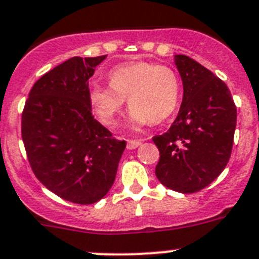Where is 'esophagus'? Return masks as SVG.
<instances>
[{
	"mask_svg": "<svg viewBox=\"0 0 259 259\" xmlns=\"http://www.w3.org/2000/svg\"><path fill=\"white\" fill-rule=\"evenodd\" d=\"M142 144V141H138V139H130L127 141V148L129 150H134L137 147H139Z\"/></svg>",
	"mask_w": 259,
	"mask_h": 259,
	"instance_id": "esophagus-1",
	"label": "esophagus"
}]
</instances>
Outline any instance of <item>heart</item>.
I'll use <instances>...</instances> for the list:
<instances>
[{
  "mask_svg": "<svg viewBox=\"0 0 259 259\" xmlns=\"http://www.w3.org/2000/svg\"><path fill=\"white\" fill-rule=\"evenodd\" d=\"M109 86L92 83L88 98L102 124L112 126L127 99L135 125L160 124L176 111L181 97L179 76L171 67L132 62L108 73Z\"/></svg>",
  "mask_w": 259,
  "mask_h": 259,
  "instance_id": "heart-1",
  "label": "heart"
}]
</instances>
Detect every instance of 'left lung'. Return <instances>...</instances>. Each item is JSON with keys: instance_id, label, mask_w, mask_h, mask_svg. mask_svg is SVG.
<instances>
[{"instance_id": "obj_1", "label": "left lung", "mask_w": 259, "mask_h": 259, "mask_svg": "<svg viewBox=\"0 0 259 259\" xmlns=\"http://www.w3.org/2000/svg\"><path fill=\"white\" fill-rule=\"evenodd\" d=\"M183 82L181 109L166 133L155 135V174L165 187L193 193L209 186L231 156L236 106L227 85L187 55H176Z\"/></svg>"}]
</instances>
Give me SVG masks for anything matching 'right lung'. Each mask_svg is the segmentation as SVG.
Instances as JSON below:
<instances>
[{"mask_svg": "<svg viewBox=\"0 0 259 259\" xmlns=\"http://www.w3.org/2000/svg\"><path fill=\"white\" fill-rule=\"evenodd\" d=\"M104 59L73 57L46 72L22 112V139L34 176L74 204L106 196L126 147L95 120L88 98L89 78Z\"/></svg>", "mask_w": 259, "mask_h": 259, "instance_id": "obj_1", "label": "right lung"}]
</instances>
